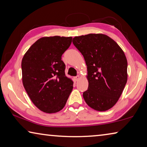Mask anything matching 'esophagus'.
Returning <instances> with one entry per match:
<instances>
[{"mask_svg": "<svg viewBox=\"0 0 147 147\" xmlns=\"http://www.w3.org/2000/svg\"><path fill=\"white\" fill-rule=\"evenodd\" d=\"M74 80H75V81H78L80 80V76L77 75L76 76L74 77Z\"/></svg>", "mask_w": 147, "mask_h": 147, "instance_id": "34e87169", "label": "esophagus"}]
</instances>
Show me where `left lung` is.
I'll return each mask as SVG.
<instances>
[{
	"label": "left lung",
	"instance_id": "left-lung-1",
	"mask_svg": "<svg viewBox=\"0 0 147 147\" xmlns=\"http://www.w3.org/2000/svg\"><path fill=\"white\" fill-rule=\"evenodd\" d=\"M73 43L82 54L88 70L89 86L83 93L91 108L104 111L120 98L127 82V59L119 45L102 34L76 36Z\"/></svg>",
	"mask_w": 147,
	"mask_h": 147
}]
</instances>
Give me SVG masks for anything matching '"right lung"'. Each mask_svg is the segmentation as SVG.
Wrapping results in <instances>:
<instances>
[{"mask_svg": "<svg viewBox=\"0 0 147 147\" xmlns=\"http://www.w3.org/2000/svg\"><path fill=\"white\" fill-rule=\"evenodd\" d=\"M72 37H43L37 40L22 59V81L32 102L47 113L64 108L73 88L65 76L61 56L70 47Z\"/></svg>", "mask_w": 147, "mask_h": 147, "instance_id": "add662e5", "label": "right lung"}]
</instances>
